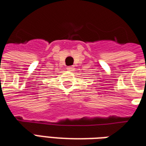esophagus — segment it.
Here are the masks:
<instances>
[{
    "instance_id": "34e87169",
    "label": "esophagus",
    "mask_w": 146,
    "mask_h": 146,
    "mask_svg": "<svg viewBox=\"0 0 146 146\" xmlns=\"http://www.w3.org/2000/svg\"><path fill=\"white\" fill-rule=\"evenodd\" d=\"M66 70H68V71H70V72H73V70H74V67L73 66H67Z\"/></svg>"
}]
</instances>
